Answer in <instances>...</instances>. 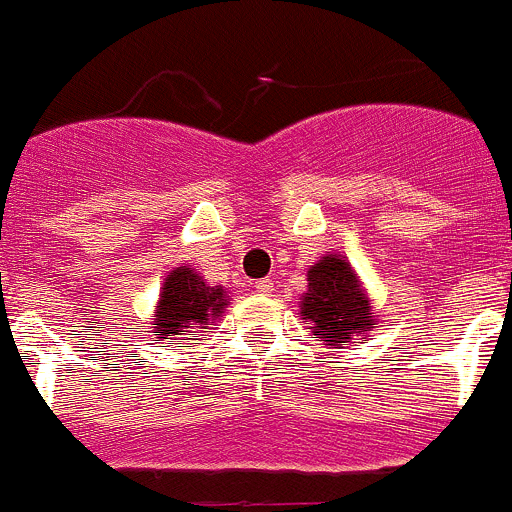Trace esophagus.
Here are the masks:
<instances>
[{
	"mask_svg": "<svg viewBox=\"0 0 512 512\" xmlns=\"http://www.w3.org/2000/svg\"><path fill=\"white\" fill-rule=\"evenodd\" d=\"M271 289H274V284H271V279H259V281H256V292L269 294Z\"/></svg>",
	"mask_w": 512,
	"mask_h": 512,
	"instance_id": "34e87169",
	"label": "esophagus"
}]
</instances>
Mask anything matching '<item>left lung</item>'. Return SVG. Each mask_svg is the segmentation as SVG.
Wrapping results in <instances>:
<instances>
[{
    "label": "left lung",
    "mask_w": 512,
    "mask_h": 512,
    "mask_svg": "<svg viewBox=\"0 0 512 512\" xmlns=\"http://www.w3.org/2000/svg\"><path fill=\"white\" fill-rule=\"evenodd\" d=\"M299 317L325 345H342L355 337H370L378 314L345 256L325 253L307 271V292L299 304Z\"/></svg>",
    "instance_id": "1"
}]
</instances>
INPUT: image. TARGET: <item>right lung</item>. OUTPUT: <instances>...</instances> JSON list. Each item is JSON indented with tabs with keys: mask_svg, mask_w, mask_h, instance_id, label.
Masks as SVG:
<instances>
[{
	"mask_svg": "<svg viewBox=\"0 0 512 512\" xmlns=\"http://www.w3.org/2000/svg\"><path fill=\"white\" fill-rule=\"evenodd\" d=\"M228 297L223 287H210L195 269L177 266L167 274L159 292L154 330L162 340H175V335L203 332L213 320H220Z\"/></svg>",
	"mask_w": 512,
	"mask_h": 512,
	"instance_id": "add662e5",
	"label": "right lung"
}]
</instances>
